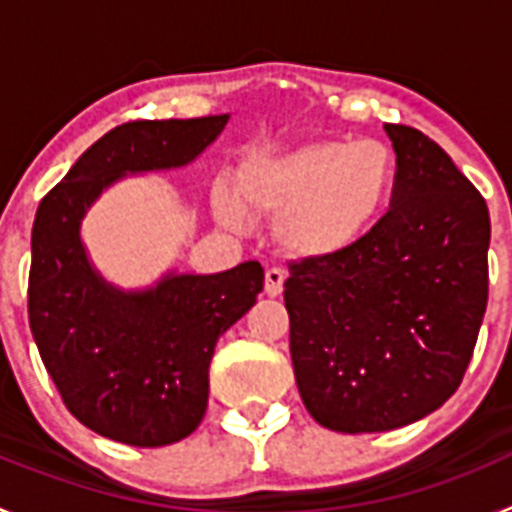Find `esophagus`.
<instances>
[{
	"mask_svg": "<svg viewBox=\"0 0 512 512\" xmlns=\"http://www.w3.org/2000/svg\"><path fill=\"white\" fill-rule=\"evenodd\" d=\"M284 279H287V274H284V269H279V266H271V269H266V295H271V297L282 295Z\"/></svg>",
	"mask_w": 512,
	"mask_h": 512,
	"instance_id": "1",
	"label": "esophagus"
}]
</instances>
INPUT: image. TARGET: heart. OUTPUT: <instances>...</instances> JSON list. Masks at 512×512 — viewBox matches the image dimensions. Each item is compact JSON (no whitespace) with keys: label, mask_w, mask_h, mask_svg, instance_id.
<instances>
[{"label":"heart","mask_w":512,"mask_h":512,"mask_svg":"<svg viewBox=\"0 0 512 512\" xmlns=\"http://www.w3.org/2000/svg\"><path fill=\"white\" fill-rule=\"evenodd\" d=\"M395 158L377 140H312L287 151L251 153L238 166V196L225 182L215 207L225 223L253 215H282L279 235L302 256H330L359 238L387 202Z\"/></svg>","instance_id":"b5f03b06"}]
</instances>
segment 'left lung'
<instances>
[{
  "label": "left lung",
  "mask_w": 512,
  "mask_h": 512,
  "mask_svg": "<svg viewBox=\"0 0 512 512\" xmlns=\"http://www.w3.org/2000/svg\"><path fill=\"white\" fill-rule=\"evenodd\" d=\"M397 153L387 215L343 251L289 264L297 390L330 431L379 433L459 390L487 310L490 212L436 140L384 125Z\"/></svg>",
  "instance_id": "8db88e82"
}]
</instances>
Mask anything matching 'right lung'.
<instances>
[{
  "label": "right lung",
  "mask_w": 512,
  "mask_h": 512,
  "mask_svg": "<svg viewBox=\"0 0 512 512\" xmlns=\"http://www.w3.org/2000/svg\"><path fill=\"white\" fill-rule=\"evenodd\" d=\"M225 122L228 115L125 122L99 138L35 212L30 330L63 405L112 441L153 449L202 423L217 338L256 302L264 269L246 261L122 295L89 266L81 217L117 176L189 164Z\"/></svg>",
  "instance_id": "add662e5"
}]
</instances>
